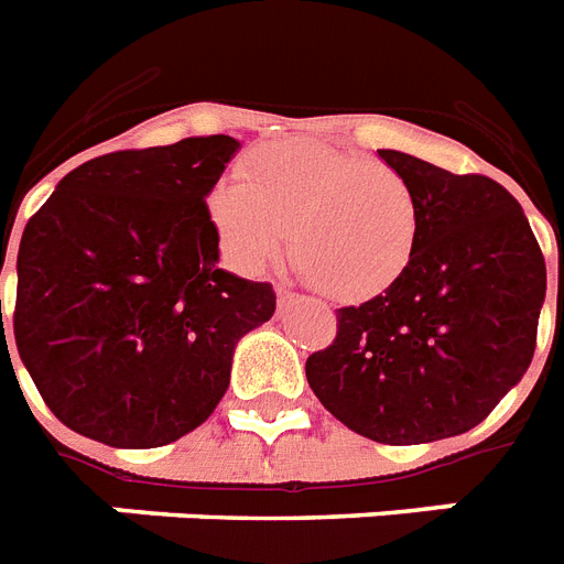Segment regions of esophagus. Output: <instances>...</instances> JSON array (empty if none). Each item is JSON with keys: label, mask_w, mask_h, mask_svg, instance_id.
Returning a JSON list of instances; mask_svg holds the SVG:
<instances>
[{"label": "esophagus", "mask_w": 564, "mask_h": 564, "mask_svg": "<svg viewBox=\"0 0 564 564\" xmlns=\"http://www.w3.org/2000/svg\"><path fill=\"white\" fill-rule=\"evenodd\" d=\"M297 301V292L292 290H283V286H278V306L281 310H286V306H292Z\"/></svg>", "instance_id": "esophagus-1"}]
</instances>
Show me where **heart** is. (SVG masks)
Returning a JSON list of instances; mask_svg holds the SVG:
<instances>
[{
	"mask_svg": "<svg viewBox=\"0 0 564 564\" xmlns=\"http://www.w3.org/2000/svg\"><path fill=\"white\" fill-rule=\"evenodd\" d=\"M242 176L210 196V217L237 267H267L286 246L315 290L365 301L400 281L420 237V199L386 162L313 139L251 150Z\"/></svg>",
	"mask_w": 564,
	"mask_h": 564,
	"instance_id": "obj_1",
	"label": "heart"
}]
</instances>
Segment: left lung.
<instances>
[{
  "label": "left lung",
  "mask_w": 564,
  "mask_h": 564,
  "mask_svg": "<svg viewBox=\"0 0 564 564\" xmlns=\"http://www.w3.org/2000/svg\"><path fill=\"white\" fill-rule=\"evenodd\" d=\"M379 155L420 199L414 258L382 295L336 310V338L306 359V379L350 432L411 446L475 429L524 377L547 272L496 178Z\"/></svg>",
  "instance_id": "obj_1"
}]
</instances>
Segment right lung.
Instances as JSON below:
<instances>
[{"label": "right lung", "mask_w": 564, "mask_h": 564, "mask_svg": "<svg viewBox=\"0 0 564 564\" xmlns=\"http://www.w3.org/2000/svg\"><path fill=\"white\" fill-rule=\"evenodd\" d=\"M237 150L208 135L98 155L29 219L13 338L72 432L116 448L185 437L223 400L237 341L272 318V283L217 269L205 196Z\"/></svg>", "instance_id": "obj_1"}]
</instances>
